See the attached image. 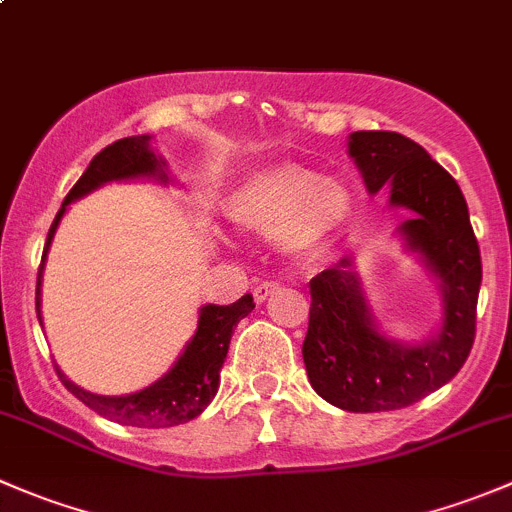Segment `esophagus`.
<instances>
[{"label":"esophagus","instance_id":"1","mask_svg":"<svg viewBox=\"0 0 512 512\" xmlns=\"http://www.w3.org/2000/svg\"><path fill=\"white\" fill-rule=\"evenodd\" d=\"M275 292H280V285H277V282H262V285L255 287L252 297H255L257 304H262L267 297H272Z\"/></svg>","mask_w":512,"mask_h":512}]
</instances>
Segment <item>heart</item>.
<instances>
[{"label": "heart", "instance_id": "obj_1", "mask_svg": "<svg viewBox=\"0 0 512 512\" xmlns=\"http://www.w3.org/2000/svg\"><path fill=\"white\" fill-rule=\"evenodd\" d=\"M352 195L337 178L317 175L299 163L252 170L232 188L227 215L245 230L272 232L292 255L327 245L347 223Z\"/></svg>", "mask_w": 512, "mask_h": 512}]
</instances>
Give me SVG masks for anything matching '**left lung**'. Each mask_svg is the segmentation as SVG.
Masks as SVG:
<instances>
[{
    "instance_id": "left-lung-1",
    "label": "left lung",
    "mask_w": 512,
    "mask_h": 512,
    "mask_svg": "<svg viewBox=\"0 0 512 512\" xmlns=\"http://www.w3.org/2000/svg\"><path fill=\"white\" fill-rule=\"evenodd\" d=\"M369 193L391 185V205L414 210L401 225L443 287V324L418 347L391 342L371 324L349 257L309 282L312 307L302 344L314 391L354 414L406 409L441 389L466 364L476 339L483 267L461 188L418 143L394 131H356L349 138Z\"/></svg>"
}]
</instances>
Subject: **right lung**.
Returning a JSON list of instances; mask_svg holds the SVG:
<instances>
[{
  "label": "right lung",
  "instance_id": "1",
  "mask_svg": "<svg viewBox=\"0 0 512 512\" xmlns=\"http://www.w3.org/2000/svg\"><path fill=\"white\" fill-rule=\"evenodd\" d=\"M163 160H158L148 151V136H128L121 141L111 143L91 158L89 168L84 170L69 195L64 198V205L56 213L54 223L46 235L44 255H41L39 277H36V317L41 322L39 309V287H41V270H44V257L49 250V242L54 237L56 225H59L61 215H64L66 205L71 200L81 198V195L91 193L98 185L108 183V180H123V178H158L165 183ZM255 309L252 294H245L232 304H208L200 309L198 332L190 339L185 352L175 361L173 369L156 381L148 389L138 391V394L128 396H98L91 391L79 389L74 381L66 379L56 366L61 384L71 391L79 401H84L89 409L96 414L111 418V421L123 423V426L136 428H168L178 426V423H188L190 418L200 416L208 409L210 401L218 394L220 384V369L225 364L227 347H230V337L235 332L237 322Z\"/></svg>",
  "mask_w": 512,
  "mask_h": 512
}]
</instances>
